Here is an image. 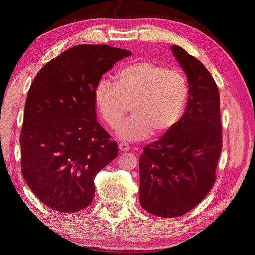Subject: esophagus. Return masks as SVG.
Masks as SVG:
<instances>
[{
    "label": "esophagus",
    "instance_id": "esophagus-1",
    "mask_svg": "<svg viewBox=\"0 0 255 255\" xmlns=\"http://www.w3.org/2000/svg\"><path fill=\"white\" fill-rule=\"evenodd\" d=\"M118 146H119V150L123 151V152L130 150V146H129L128 143H126V142H120Z\"/></svg>",
    "mask_w": 255,
    "mask_h": 255
}]
</instances>
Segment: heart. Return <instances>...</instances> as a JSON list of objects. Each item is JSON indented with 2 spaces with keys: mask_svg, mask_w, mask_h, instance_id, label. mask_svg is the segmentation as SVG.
I'll return each mask as SVG.
<instances>
[{
  "mask_svg": "<svg viewBox=\"0 0 255 255\" xmlns=\"http://www.w3.org/2000/svg\"><path fill=\"white\" fill-rule=\"evenodd\" d=\"M115 82L101 79L95 103L104 122L113 126L128 112L133 115L115 127L123 140H142L170 130L186 107L188 83L184 73L155 62H135L117 71Z\"/></svg>",
  "mask_w": 255,
  "mask_h": 255,
  "instance_id": "1",
  "label": "heart"
}]
</instances>
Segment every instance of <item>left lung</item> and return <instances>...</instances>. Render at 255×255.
<instances>
[{
	"label": "left lung",
	"instance_id": "obj_1",
	"mask_svg": "<svg viewBox=\"0 0 255 255\" xmlns=\"http://www.w3.org/2000/svg\"><path fill=\"white\" fill-rule=\"evenodd\" d=\"M187 77L188 101L183 117L139 157V203L158 217L173 219L193 210L215 183L222 151L220 94L200 60L170 47Z\"/></svg>",
	"mask_w": 255,
	"mask_h": 255
}]
</instances>
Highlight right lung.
<instances>
[{"instance_id":"obj_1","label":"right lung","mask_w":255,"mask_h":255,"mask_svg":"<svg viewBox=\"0 0 255 255\" xmlns=\"http://www.w3.org/2000/svg\"><path fill=\"white\" fill-rule=\"evenodd\" d=\"M132 53L107 44H80L44 64L24 106L22 176L39 200L60 213L89 206L96 175L118 155L97 120L95 89L114 64Z\"/></svg>"}]
</instances>
